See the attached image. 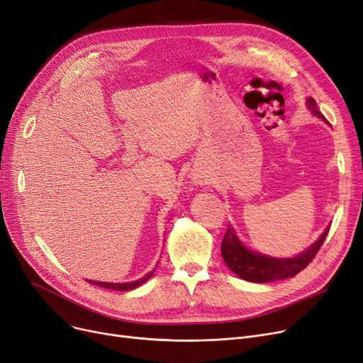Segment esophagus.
I'll use <instances>...</instances> for the list:
<instances>
[{
  "label": "esophagus",
  "mask_w": 363,
  "mask_h": 363,
  "mask_svg": "<svg viewBox=\"0 0 363 363\" xmlns=\"http://www.w3.org/2000/svg\"><path fill=\"white\" fill-rule=\"evenodd\" d=\"M196 182H200V184H201V182H203V178H201V177H197V178H196Z\"/></svg>",
  "instance_id": "esophagus-1"
}]
</instances>
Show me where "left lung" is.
I'll return each instance as SVG.
<instances>
[{
  "mask_svg": "<svg viewBox=\"0 0 363 363\" xmlns=\"http://www.w3.org/2000/svg\"><path fill=\"white\" fill-rule=\"evenodd\" d=\"M307 105L314 116H318L323 121H326L325 116L319 111L316 101L310 98L307 101ZM328 233H329V227L323 231L319 240L311 247L304 250L301 255H298L295 258L279 259V258H270L262 254L250 252L238 240L233 228L228 227L223 239V243H220V254H223V258L228 269L239 277L247 281H255V283L276 281V280L294 277L299 272H303L313 261V258L318 255V252L323 245Z\"/></svg>",
  "mask_w": 363,
  "mask_h": 363,
  "instance_id": "obj_1",
  "label": "left lung"
}]
</instances>
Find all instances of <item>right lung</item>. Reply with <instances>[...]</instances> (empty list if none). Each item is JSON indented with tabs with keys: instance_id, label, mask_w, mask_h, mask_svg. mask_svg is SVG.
I'll list each match as a JSON object with an SVG mask.
<instances>
[{
	"instance_id": "obj_1",
	"label": "right lung",
	"mask_w": 363,
	"mask_h": 363,
	"mask_svg": "<svg viewBox=\"0 0 363 363\" xmlns=\"http://www.w3.org/2000/svg\"><path fill=\"white\" fill-rule=\"evenodd\" d=\"M151 276H152V272L145 274L143 279L130 281V283H108V281H96V280H89V283H93V285H98L101 288L113 289V291H130V289H135V288L143 285V283H145Z\"/></svg>"
}]
</instances>
